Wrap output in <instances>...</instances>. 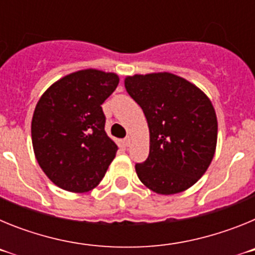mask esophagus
Masks as SVG:
<instances>
[{"label":"esophagus","mask_w":255,"mask_h":255,"mask_svg":"<svg viewBox=\"0 0 255 255\" xmlns=\"http://www.w3.org/2000/svg\"><path fill=\"white\" fill-rule=\"evenodd\" d=\"M125 144H126V147H130V145H131V141H132V139H131V136H126L125 138Z\"/></svg>","instance_id":"esophagus-1"}]
</instances>
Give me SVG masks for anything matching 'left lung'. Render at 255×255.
<instances>
[{
  "mask_svg": "<svg viewBox=\"0 0 255 255\" xmlns=\"http://www.w3.org/2000/svg\"><path fill=\"white\" fill-rule=\"evenodd\" d=\"M126 92L143 110L149 128V155L135 171L157 194H177L209 167L217 144V117L197 85L171 73L126 76Z\"/></svg>",
  "mask_w": 255,
  "mask_h": 255,
  "instance_id": "obj_1",
  "label": "left lung"
}]
</instances>
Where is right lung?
Returning a JSON list of instances; mask_svg holds the SVG:
<instances>
[{"label":"right lung","mask_w":255,"mask_h":255,"mask_svg":"<svg viewBox=\"0 0 255 255\" xmlns=\"http://www.w3.org/2000/svg\"><path fill=\"white\" fill-rule=\"evenodd\" d=\"M120 79L97 69L61 78L42 94L31 119L35 158L55 185L87 193L105 177L117 145L105 131L102 105Z\"/></svg>","instance_id":"right-lung-1"}]
</instances>
